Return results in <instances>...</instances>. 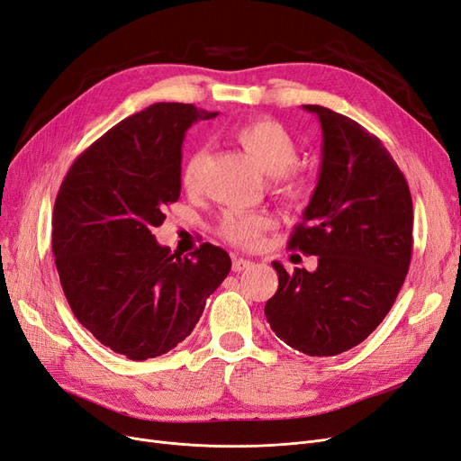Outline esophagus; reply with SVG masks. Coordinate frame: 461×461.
<instances>
[{
    "label": "esophagus",
    "mask_w": 461,
    "mask_h": 461,
    "mask_svg": "<svg viewBox=\"0 0 461 461\" xmlns=\"http://www.w3.org/2000/svg\"><path fill=\"white\" fill-rule=\"evenodd\" d=\"M251 267H253V261H249V259H242V257H234V259H232V270L234 272H244Z\"/></svg>",
    "instance_id": "obj_1"
}]
</instances>
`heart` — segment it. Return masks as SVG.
<instances>
[{"instance_id":"obj_1","label":"heart","mask_w":461,"mask_h":461,"mask_svg":"<svg viewBox=\"0 0 461 461\" xmlns=\"http://www.w3.org/2000/svg\"><path fill=\"white\" fill-rule=\"evenodd\" d=\"M230 138L240 145L267 174L274 176L276 185H278V189L285 196L299 198L304 194L308 181L301 172L293 168V164L299 158V145L284 124L272 119H253L232 126ZM206 162V147L194 149L185 160V167H183L181 172V181L189 191H196L200 187ZM272 219L265 213L232 210L223 217L221 234L234 246L253 248L261 240L263 232L272 229Z\"/></svg>"}]
</instances>
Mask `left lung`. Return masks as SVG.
<instances>
[{"instance_id":"1","label":"left lung","mask_w":461,"mask_h":461,"mask_svg":"<svg viewBox=\"0 0 461 461\" xmlns=\"http://www.w3.org/2000/svg\"><path fill=\"white\" fill-rule=\"evenodd\" d=\"M320 179L289 249L318 255V268L280 263L278 291L265 304L276 337L306 356L346 352L369 337L393 306L412 255V198L384 143L321 105Z\"/></svg>"}]
</instances>
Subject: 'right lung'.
<instances>
[{"label":"right lung","instance_id":"obj_1","mask_svg":"<svg viewBox=\"0 0 461 461\" xmlns=\"http://www.w3.org/2000/svg\"><path fill=\"white\" fill-rule=\"evenodd\" d=\"M217 113L158 102L126 117L68 170L52 212V253L73 314L132 361L185 340L230 257L202 244L191 257L158 246L155 227L181 193L187 128Z\"/></svg>","mask_w":461,"mask_h":461}]
</instances>
